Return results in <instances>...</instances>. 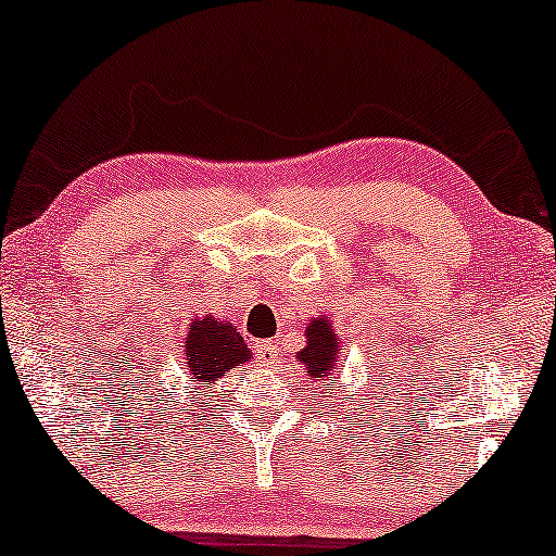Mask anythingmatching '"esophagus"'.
<instances>
[{
	"instance_id": "1",
	"label": "esophagus",
	"mask_w": 556,
	"mask_h": 556,
	"mask_svg": "<svg viewBox=\"0 0 556 556\" xmlns=\"http://www.w3.org/2000/svg\"><path fill=\"white\" fill-rule=\"evenodd\" d=\"M254 350H256V357H260V363L262 365H275V359H277V345L271 340H260L254 345Z\"/></svg>"
}]
</instances>
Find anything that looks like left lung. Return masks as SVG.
<instances>
[{"label":"left lung","instance_id":"1","mask_svg":"<svg viewBox=\"0 0 556 556\" xmlns=\"http://www.w3.org/2000/svg\"><path fill=\"white\" fill-rule=\"evenodd\" d=\"M304 334H307V348L296 353V363L304 365L309 378L323 380L325 375L340 367V338L334 332L332 319L325 315L312 317Z\"/></svg>","mask_w":556,"mask_h":556}]
</instances>
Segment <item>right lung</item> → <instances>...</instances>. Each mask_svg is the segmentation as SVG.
<instances>
[{
	"instance_id": "right-lung-1",
	"label": "right lung",
	"mask_w": 556,
	"mask_h": 556,
	"mask_svg": "<svg viewBox=\"0 0 556 556\" xmlns=\"http://www.w3.org/2000/svg\"><path fill=\"white\" fill-rule=\"evenodd\" d=\"M184 359L193 386L206 390L211 382L229 372L233 365L249 363V359H252V350L247 348V342L237 332V327L206 315L203 319H193L189 325V334H186V345H184ZM155 393L163 395V390L155 388ZM151 401L155 403L159 397L151 393L148 395V403ZM163 405L166 403H161V410ZM170 410L174 408H166V418L170 416Z\"/></svg>"
}]
</instances>
